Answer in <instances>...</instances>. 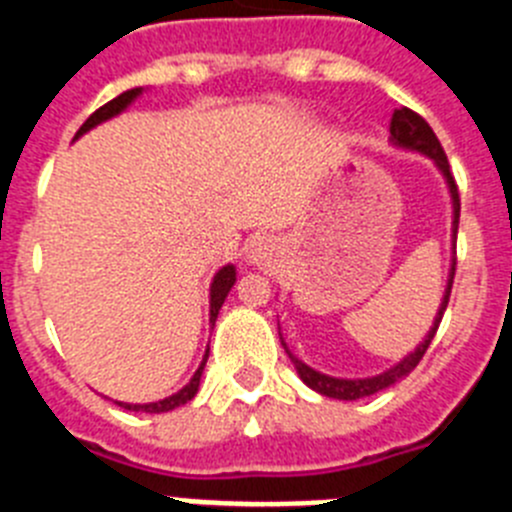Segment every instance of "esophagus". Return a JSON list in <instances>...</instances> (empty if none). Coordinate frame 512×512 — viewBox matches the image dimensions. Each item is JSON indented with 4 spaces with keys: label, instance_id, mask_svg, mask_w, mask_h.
I'll return each instance as SVG.
<instances>
[{
    "label": "esophagus",
    "instance_id": "1",
    "mask_svg": "<svg viewBox=\"0 0 512 512\" xmlns=\"http://www.w3.org/2000/svg\"><path fill=\"white\" fill-rule=\"evenodd\" d=\"M271 253H274V243H271V238H264V235H259V238H253V241H251V251H248V259H251L253 264H266V261L271 259Z\"/></svg>",
    "mask_w": 512,
    "mask_h": 512
}]
</instances>
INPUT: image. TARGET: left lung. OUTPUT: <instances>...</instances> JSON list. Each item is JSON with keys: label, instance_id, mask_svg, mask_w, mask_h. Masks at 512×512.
<instances>
[{"label": "left lung", "instance_id": "left-lung-1", "mask_svg": "<svg viewBox=\"0 0 512 512\" xmlns=\"http://www.w3.org/2000/svg\"><path fill=\"white\" fill-rule=\"evenodd\" d=\"M390 140H392V146L405 148V151H415V153H423V156H428L433 161V164H436V169L443 174V179H446V184H449L451 205H454V223H451V238H454V246H456V230H459V210H461L459 189H456L454 176H451V169H449V158H446V153H443V148H441V143H438L436 133H433L431 125H428V122H425L423 117L418 115V112L408 110V107H400V110L392 112ZM454 271H456V259H454V264H451L449 282H446V292H443L441 307H438L436 320H433L431 330H428V336H425L423 341L418 343V348H415V351H410V354L405 356V359L397 361L395 366H390L387 372L377 374V377H364V379L328 377V374L318 372V369H312V366H307L302 359H297V356L292 354V351H289V348H287V343H284L282 333H279V338H282L284 351H287V356H289V359H292V364H295V369H297V374H300L302 382H305L307 387H310V390L320 392V395H325V397H333V400H361V397L377 395V392L387 390V387H392V384H395V382H400L402 377H408V374L413 372L415 366H418V361L423 359L425 351H428V346H431L433 336H436L438 323H441L443 312H446V305H449L451 284H454Z\"/></svg>", "mask_w": 512, "mask_h": 512}]
</instances>
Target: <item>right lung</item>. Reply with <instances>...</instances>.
Returning a JSON list of instances; mask_svg holds the SVG:
<instances>
[{
    "instance_id": "add662e5",
    "label": "right lung",
    "mask_w": 512,
    "mask_h": 512,
    "mask_svg": "<svg viewBox=\"0 0 512 512\" xmlns=\"http://www.w3.org/2000/svg\"><path fill=\"white\" fill-rule=\"evenodd\" d=\"M140 92H143V87H135V89H128V92H122L120 97L110 99V102L104 104V107H99L97 112H92V115L87 117V122H84V125L79 128V133H76V138H81L84 133H89L92 128H97L99 122L110 120V117L120 115L122 110H128L130 104L140 97ZM233 284H235V266L233 264L223 266V269L215 274V279H212V284H210V323L212 325H215L217 312H220V307H223L225 297H228V292ZM207 356H210V348L205 351V359H202L200 369L194 372V377L184 384L182 390L174 392L171 397H164V400H158V402H146V405H130V402H117V405L125 410H135V413H169V410H174V408H182V405H187V402L197 395V390H200V379H202V372H205Z\"/></svg>"
}]
</instances>
